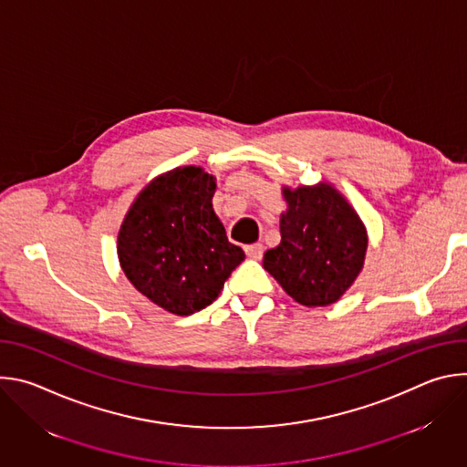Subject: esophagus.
<instances>
[{"mask_svg": "<svg viewBox=\"0 0 467 467\" xmlns=\"http://www.w3.org/2000/svg\"><path fill=\"white\" fill-rule=\"evenodd\" d=\"M262 253H264L262 244H251V245H245V254H247L249 258L260 260V258H262Z\"/></svg>", "mask_w": 467, "mask_h": 467, "instance_id": "esophagus-1", "label": "esophagus"}]
</instances>
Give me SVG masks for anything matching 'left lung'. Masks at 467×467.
I'll return each mask as SVG.
<instances>
[{"label": "left lung", "instance_id": "left-lung-1", "mask_svg": "<svg viewBox=\"0 0 467 467\" xmlns=\"http://www.w3.org/2000/svg\"><path fill=\"white\" fill-rule=\"evenodd\" d=\"M281 244L264 253V270L306 306L337 303L364 265L368 234L355 209L328 184L285 188Z\"/></svg>", "mask_w": 467, "mask_h": 467}]
</instances>
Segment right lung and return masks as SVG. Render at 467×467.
<instances>
[{"mask_svg": "<svg viewBox=\"0 0 467 467\" xmlns=\"http://www.w3.org/2000/svg\"><path fill=\"white\" fill-rule=\"evenodd\" d=\"M214 177L195 166L161 175L140 192L118 234L127 279L177 316L209 306L245 258L214 214Z\"/></svg>", "mask_w": 467, "mask_h": 467, "instance_id": "1", "label": "right lung"}]
</instances>
